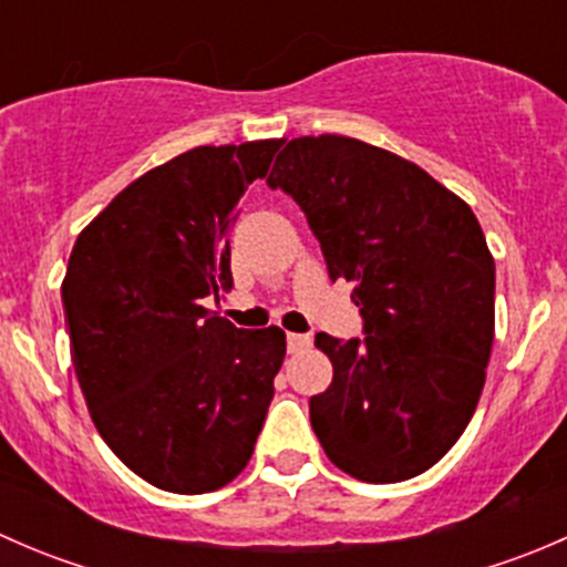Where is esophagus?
I'll list each match as a JSON object with an SVG mask.
<instances>
[{"label": "esophagus", "mask_w": 567, "mask_h": 567, "mask_svg": "<svg viewBox=\"0 0 567 567\" xmlns=\"http://www.w3.org/2000/svg\"><path fill=\"white\" fill-rule=\"evenodd\" d=\"M310 346H312V340L307 334H293V331L288 334V351L290 353H299V351H305V348H310Z\"/></svg>", "instance_id": "obj_1"}]
</instances>
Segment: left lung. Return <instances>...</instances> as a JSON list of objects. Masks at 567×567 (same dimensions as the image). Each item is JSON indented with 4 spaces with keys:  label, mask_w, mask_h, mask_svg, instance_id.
Instances as JSON below:
<instances>
[{
    "label": "left lung",
    "mask_w": 567,
    "mask_h": 567,
    "mask_svg": "<svg viewBox=\"0 0 567 567\" xmlns=\"http://www.w3.org/2000/svg\"><path fill=\"white\" fill-rule=\"evenodd\" d=\"M268 186L305 210L331 282L353 285L364 337L316 334L331 359L310 422L362 483L427 472L466 431L494 346V257L466 203L390 151L320 134L290 140Z\"/></svg>",
    "instance_id": "obj_1"
}]
</instances>
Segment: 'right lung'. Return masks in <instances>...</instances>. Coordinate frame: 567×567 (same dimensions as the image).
Instances as JSON below:
<instances>
[{
	"label": "right lung",
	"instance_id": "right-lung-1",
	"mask_svg": "<svg viewBox=\"0 0 567 567\" xmlns=\"http://www.w3.org/2000/svg\"><path fill=\"white\" fill-rule=\"evenodd\" d=\"M282 140L203 145L123 188L79 233L62 279L71 359L101 439L134 474L208 494L241 474L274 398L285 331L236 329L238 199Z\"/></svg>",
	"mask_w": 567,
	"mask_h": 567
}]
</instances>
